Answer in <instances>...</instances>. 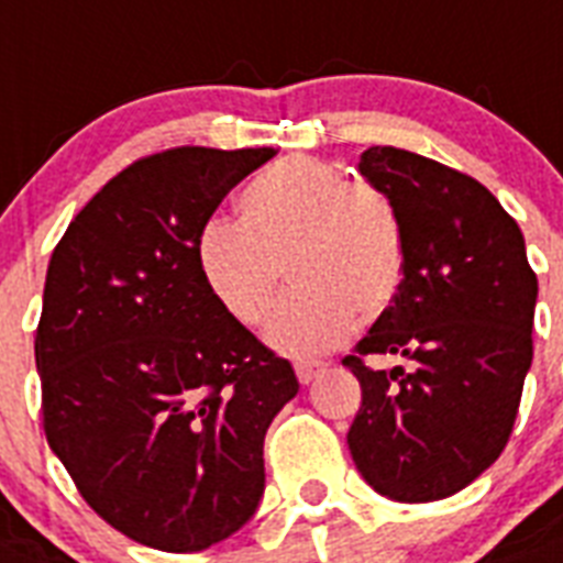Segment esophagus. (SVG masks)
I'll list each match as a JSON object with an SVG mask.
<instances>
[{"label":"esophagus","instance_id":"obj_1","mask_svg":"<svg viewBox=\"0 0 563 563\" xmlns=\"http://www.w3.org/2000/svg\"><path fill=\"white\" fill-rule=\"evenodd\" d=\"M323 364H318V361H312V364H297L295 367V373H297V382H300V385H312L314 378L321 376L323 373Z\"/></svg>","mask_w":563,"mask_h":563}]
</instances>
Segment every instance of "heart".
Listing matches in <instances>:
<instances>
[{
	"label": "heart",
	"instance_id": "b5f03b06",
	"mask_svg": "<svg viewBox=\"0 0 563 563\" xmlns=\"http://www.w3.org/2000/svg\"><path fill=\"white\" fill-rule=\"evenodd\" d=\"M242 222L208 219L196 266L234 323H266L289 268L295 295L277 309L266 341L289 358H314L396 303L408 245L385 190L350 181L335 164L295 155L260 173L240 196Z\"/></svg>",
	"mask_w": 563,
	"mask_h": 563
}]
</instances>
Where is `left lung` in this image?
<instances>
[{
  "label": "left lung",
  "mask_w": 563,
  "mask_h": 563,
  "mask_svg": "<svg viewBox=\"0 0 563 563\" xmlns=\"http://www.w3.org/2000/svg\"><path fill=\"white\" fill-rule=\"evenodd\" d=\"M358 170L399 210L408 272L344 358L361 385L346 442L378 495L431 504L504 454L532 367L538 277L518 222L477 178L396 147L364 150ZM387 352L411 369L363 364Z\"/></svg>",
  "instance_id": "left-lung-1"
}]
</instances>
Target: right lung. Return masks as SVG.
Here are the masks:
<instances>
[{"label":"right lung","mask_w":563,"mask_h":563,"mask_svg":"<svg viewBox=\"0 0 563 563\" xmlns=\"http://www.w3.org/2000/svg\"><path fill=\"white\" fill-rule=\"evenodd\" d=\"M272 155L139 158L91 196L48 263L34 341L45 440L86 504L153 550H208L254 515L268 424L300 387L196 266L205 222Z\"/></svg>","instance_id":"1"}]
</instances>
